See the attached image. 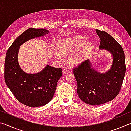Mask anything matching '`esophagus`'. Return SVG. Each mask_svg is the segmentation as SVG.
<instances>
[{"mask_svg": "<svg viewBox=\"0 0 131 131\" xmlns=\"http://www.w3.org/2000/svg\"><path fill=\"white\" fill-rule=\"evenodd\" d=\"M63 73L64 74H66V73H70V70L67 69H65L64 68L63 69Z\"/></svg>", "mask_w": 131, "mask_h": 131, "instance_id": "esophagus-1", "label": "esophagus"}]
</instances>
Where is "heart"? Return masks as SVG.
I'll return each instance as SVG.
<instances>
[{
  "label": "heart",
  "mask_w": 131,
  "mask_h": 131,
  "mask_svg": "<svg viewBox=\"0 0 131 131\" xmlns=\"http://www.w3.org/2000/svg\"><path fill=\"white\" fill-rule=\"evenodd\" d=\"M91 43L79 36L62 40L58 44V50L61 55L68 56V62L72 65H78L85 59L92 49ZM58 51L54 54L57 59H61V54Z\"/></svg>",
  "instance_id": "b5f03b06"
}]
</instances>
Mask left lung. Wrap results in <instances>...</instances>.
I'll return each mask as SVG.
<instances>
[{
	"label": "left lung",
	"mask_w": 131,
	"mask_h": 131,
	"mask_svg": "<svg viewBox=\"0 0 131 131\" xmlns=\"http://www.w3.org/2000/svg\"><path fill=\"white\" fill-rule=\"evenodd\" d=\"M101 39L99 48L110 51L113 57L110 69L101 74L91 68L89 60L73 69L77 83V94L81 100L91 105H99L114 99L120 91L126 66L123 48L105 31L96 29Z\"/></svg>",
	"instance_id": "left-lung-1"
}]
</instances>
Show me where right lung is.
Returning <instances> with one entry per match:
<instances>
[{
  "label": "right lung",
  "instance_id": "obj_1",
  "mask_svg": "<svg viewBox=\"0 0 131 131\" xmlns=\"http://www.w3.org/2000/svg\"><path fill=\"white\" fill-rule=\"evenodd\" d=\"M44 29L30 28L17 37L8 48L4 62V80L18 101L29 107L46 105L54 96L57 84L62 76V69L47 65L40 73L27 74L18 62V52L22 44L47 34Z\"/></svg>",
  "mask_w": 131,
  "mask_h": 131
}]
</instances>
